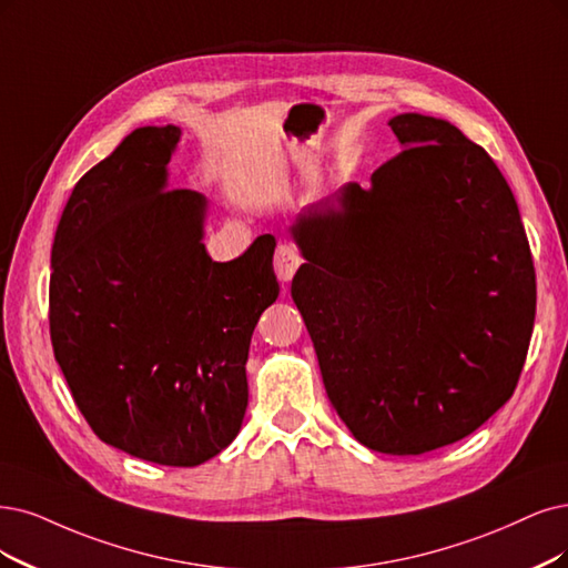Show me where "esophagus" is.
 I'll list each match as a JSON object with an SVG mask.
<instances>
[{"label":"esophagus","instance_id":"obj_1","mask_svg":"<svg viewBox=\"0 0 568 568\" xmlns=\"http://www.w3.org/2000/svg\"><path fill=\"white\" fill-rule=\"evenodd\" d=\"M300 264H302V257H300V252L295 247L287 245V243H281L276 247V257H273V268H276V276H278L281 283L292 281V276H295V271L300 268Z\"/></svg>","mask_w":568,"mask_h":568}]
</instances>
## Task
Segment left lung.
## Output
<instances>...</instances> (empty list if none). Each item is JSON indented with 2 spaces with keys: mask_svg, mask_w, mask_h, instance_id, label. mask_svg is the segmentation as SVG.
<instances>
[{
  "mask_svg": "<svg viewBox=\"0 0 568 568\" xmlns=\"http://www.w3.org/2000/svg\"><path fill=\"white\" fill-rule=\"evenodd\" d=\"M405 150L304 207L295 300L332 407L361 445L416 456L510 400L536 316V271L494 159L445 119L388 121Z\"/></svg>",
  "mask_w": 568,
  "mask_h": 568,
  "instance_id": "obj_1",
  "label": "left lung"
}]
</instances>
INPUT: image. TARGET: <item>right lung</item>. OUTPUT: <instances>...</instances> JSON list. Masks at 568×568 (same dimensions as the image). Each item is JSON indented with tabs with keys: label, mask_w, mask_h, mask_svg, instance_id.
I'll list each match as a JSON object with an SVG mask.
<instances>
[{
	"label": "right lung",
	"mask_w": 568,
	"mask_h": 568,
	"mask_svg": "<svg viewBox=\"0 0 568 568\" xmlns=\"http://www.w3.org/2000/svg\"><path fill=\"white\" fill-rule=\"evenodd\" d=\"M180 135L171 123L135 129L74 184L51 247L49 325L102 443L192 468L241 430L250 339L281 287L271 234L210 260L205 196L168 189Z\"/></svg>",
	"instance_id": "1"
}]
</instances>
